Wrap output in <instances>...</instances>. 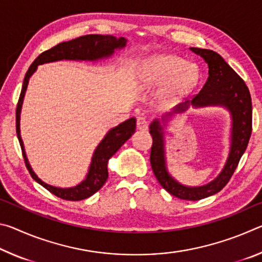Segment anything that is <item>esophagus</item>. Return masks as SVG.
<instances>
[{"label":"esophagus","instance_id":"34e87169","mask_svg":"<svg viewBox=\"0 0 262 262\" xmlns=\"http://www.w3.org/2000/svg\"><path fill=\"white\" fill-rule=\"evenodd\" d=\"M136 126H137V128H139V129L145 130V129H148V128H149V121L145 118H142V117L137 118Z\"/></svg>","mask_w":262,"mask_h":262}]
</instances>
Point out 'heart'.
Returning a JSON list of instances; mask_svg holds the SVG:
<instances>
[{
    "instance_id": "1",
    "label": "heart",
    "mask_w": 262,
    "mask_h": 262,
    "mask_svg": "<svg viewBox=\"0 0 262 262\" xmlns=\"http://www.w3.org/2000/svg\"><path fill=\"white\" fill-rule=\"evenodd\" d=\"M147 78L152 83L166 82L164 94L178 97L188 94L199 83V69L194 64L174 55H158L145 64Z\"/></svg>"
}]
</instances>
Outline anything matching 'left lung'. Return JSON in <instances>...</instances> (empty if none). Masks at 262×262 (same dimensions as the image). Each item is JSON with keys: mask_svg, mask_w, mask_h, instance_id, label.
Instances as JSON below:
<instances>
[{"mask_svg": "<svg viewBox=\"0 0 262 262\" xmlns=\"http://www.w3.org/2000/svg\"><path fill=\"white\" fill-rule=\"evenodd\" d=\"M190 50L205 59L209 67V77L202 90L193 96L190 101L187 100L185 104L177 106L174 112H183L187 108L188 104L194 105L195 107L209 105L228 107L232 115V143L228 162L221 174L210 184L201 187H186L180 185L167 173L162 127L158 121H154L150 125V134L152 136L150 164L155 177L164 189L181 200L198 201L223 189L236 171L252 134V99L243 78L220 54L198 47H192Z\"/></svg>", "mask_w": 262, "mask_h": 262, "instance_id": "obj_1", "label": "left lung"}]
</instances>
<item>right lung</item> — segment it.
<instances>
[{
    "label": "right lung",
    "mask_w": 262,
    "mask_h": 262,
    "mask_svg": "<svg viewBox=\"0 0 262 262\" xmlns=\"http://www.w3.org/2000/svg\"><path fill=\"white\" fill-rule=\"evenodd\" d=\"M126 46V39L119 38L117 39L113 35H101V34H86L78 37L73 40L64 41L57 43L56 46L52 47L51 50L42 52L37 59H35L32 64L25 74L23 86L19 95L18 103L16 107V133L18 137L21 152L25 161L26 168H28L30 174L32 178L40 184L42 187H45L47 190H50L52 194L56 195L57 198L63 199L68 201H79L84 200L91 195H94L96 192L103 187L106 180L108 178L107 172V162L113 155L118 151L119 148L129 139L133 133L135 132L136 128V120L135 118H130L128 120L123 121L120 125L114 127L111 129L104 140L100 142L98 147L92 157V162L90 165V170L86 178L84 179L81 184L75 186L72 188H57L53 187L51 185H47L38 178L34 174V172L31 168L30 164L26 158L24 152L23 141L20 139L19 134V114L21 103L25 95V90L28 88L29 78L32 75L39 64L47 63V62L59 61V60H97L104 56H110L114 52L115 48H122Z\"/></svg>",
    "instance_id": "obj_1"
}]
</instances>
